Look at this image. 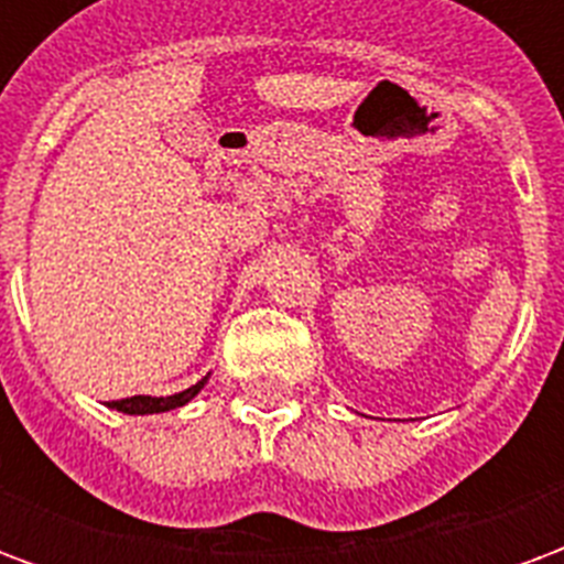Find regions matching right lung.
<instances>
[{
	"instance_id": "right-lung-1",
	"label": "right lung",
	"mask_w": 564,
	"mask_h": 564,
	"mask_svg": "<svg viewBox=\"0 0 564 564\" xmlns=\"http://www.w3.org/2000/svg\"><path fill=\"white\" fill-rule=\"evenodd\" d=\"M208 383V378H202L196 387H189L184 392H174V395H132V399H120V402H108V408H115V411H123V414H165V411H174V408H184L189 399H196L202 387Z\"/></svg>"
}]
</instances>
